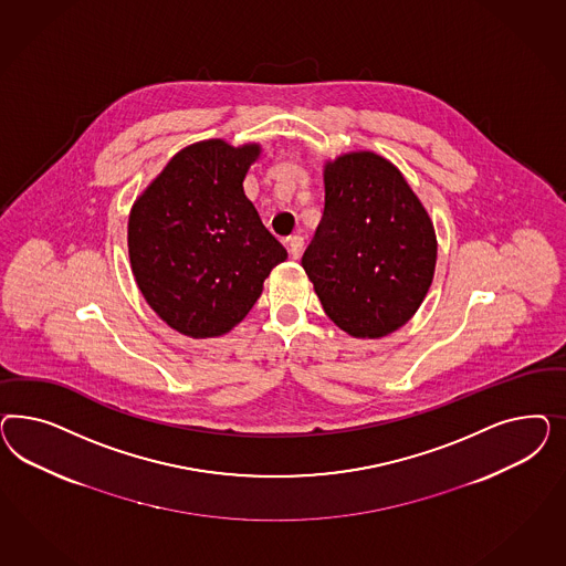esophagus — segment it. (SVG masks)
<instances>
[{"label":"esophagus","instance_id":"1","mask_svg":"<svg viewBox=\"0 0 566 566\" xmlns=\"http://www.w3.org/2000/svg\"><path fill=\"white\" fill-rule=\"evenodd\" d=\"M286 244H289V253H291L292 259H298L303 255V239L301 237H291V239H286Z\"/></svg>","mask_w":566,"mask_h":566}]
</instances>
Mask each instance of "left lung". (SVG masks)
<instances>
[{
  "instance_id": "left-lung-1",
  "label": "left lung",
  "mask_w": 566,
  "mask_h": 566,
  "mask_svg": "<svg viewBox=\"0 0 566 566\" xmlns=\"http://www.w3.org/2000/svg\"><path fill=\"white\" fill-rule=\"evenodd\" d=\"M324 187V216L301 265L336 326L353 338H384L428 294L433 222L402 171L374 151L327 159Z\"/></svg>"
}]
</instances>
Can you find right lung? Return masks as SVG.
<instances>
[{"label": "right lung", "instance_id": "1", "mask_svg": "<svg viewBox=\"0 0 566 566\" xmlns=\"http://www.w3.org/2000/svg\"><path fill=\"white\" fill-rule=\"evenodd\" d=\"M259 155V143H192L130 209L128 258L138 291L189 338L228 334L258 303L265 277L289 258L242 189Z\"/></svg>", "mask_w": 566, "mask_h": 566}]
</instances>
